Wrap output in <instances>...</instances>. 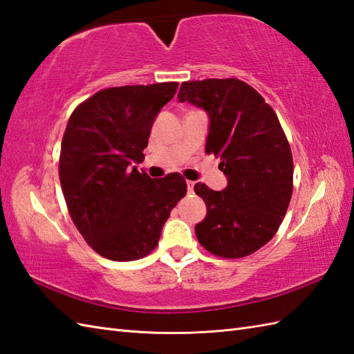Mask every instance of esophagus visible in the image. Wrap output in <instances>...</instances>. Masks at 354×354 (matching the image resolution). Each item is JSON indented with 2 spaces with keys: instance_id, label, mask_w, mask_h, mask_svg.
Here are the masks:
<instances>
[{
  "instance_id": "obj_1",
  "label": "esophagus",
  "mask_w": 354,
  "mask_h": 354,
  "mask_svg": "<svg viewBox=\"0 0 354 354\" xmlns=\"http://www.w3.org/2000/svg\"><path fill=\"white\" fill-rule=\"evenodd\" d=\"M187 190H189V193H193V190H194V183L193 181H187Z\"/></svg>"
}]
</instances>
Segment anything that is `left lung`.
Masks as SVG:
<instances>
[{"label": "left lung", "instance_id": "obj_1", "mask_svg": "<svg viewBox=\"0 0 354 354\" xmlns=\"http://www.w3.org/2000/svg\"><path fill=\"white\" fill-rule=\"evenodd\" d=\"M179 102L204 108L209 117L205 152L221 158L227 189L198 183L207 205L194 227L198 242L223 259H242L265 246L280 228L293 190L289 141L275 111L239 79L184 82Z\"/></svg>", "mask_w": 354, "mask_h": 354}]
</instances>
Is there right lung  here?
Returning <instances> with one entry per match:
<instances>
[{
  "instance_id": "add662e5",
  "label": "right lung",
  "mask_w": 354,
  "mask_h": 354,
  "mask_svg": "<svg viewBox=\"0 0 354 354\" xmlns=\"http://www.w3.org/2000/svg\"><path fill=\"white\" fill-rule=\"evenodd\" d=\"M178 82L126 85L95 93L65 127L59 179L71 219L102 257L132 261L152 252L187 183L179 173L152 179L140 162L153 120Z\"/></svg>"
}]
</instances>
